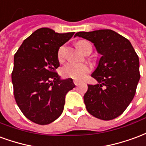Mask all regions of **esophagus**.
Masks as SVG:
<instances>
[{
  "label": "esophagus",
  "mask_w": 146,
  "mask_h": 146,
  "mask_svg": "<svg viewBox=\"0 0 146 146\" xmlns=\"http://www.w3.org/2000/svg\"><path fill=\"white\" fill-rule=\"evenodd\" d=\"M73 83H74L75 86H78V83H79V82L77 80H74L73 81Z\"/></svg>",
  "instance_id": "34e87169"
}]
</instances>
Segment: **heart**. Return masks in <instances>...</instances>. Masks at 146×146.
Returning <instances> with one entry per match:
<instances>
[{"mask_svg":"<svg viewBox=\"0 0 146 146\" xmlns=\"http://www.w3.org/2000/svg\"><path fill=\"white\" fill-rule=\"evenodd\" d=\"M78 49L82 52H85L90 43L86 40H80L77 43ZM65 46H60L57 51V59L60 62L64 60ZM90 72V67L86 64H78V63H68L64 65L61 69V74L64 77L70 78L75 80H82L86 77V75Z\"/></svg>","mask_w":146,"mask_h":146,"instance_id":"b5f03b06","label":"heart"}]
</instances>
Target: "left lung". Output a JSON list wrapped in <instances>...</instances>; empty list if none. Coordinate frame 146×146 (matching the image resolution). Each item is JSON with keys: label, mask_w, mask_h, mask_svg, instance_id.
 Instances as JSON below:
<instances>
[{"label": "left lung", "mask_w": 146, "mask_h": 146, "mask_svg": "<svg viewBox=\"0 0 146 146\" xmlns=\"http://www.w3.org/2000/svg\"><path fill=\"white\" fill-rule=\"evenodd\" d=\"M74 36L93 42L102 55L91 74L98 84L88 85L84 95L86 110L104 121L117 117L135 95L140 78L139 56L128 39L111 29L78 32Z\"/></svg>", "instance_id": "8db88e82"}]
</instances>
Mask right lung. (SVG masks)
Listing matches in <instances>:
<instances>
[{
    "mask_svg": "<svg viewBox=\"0 0 146 146\" xmlns=\"http://www.w3.org/2000/svg\"><path fill=\"white\" fill-rule=\"evenodd\" d=\"M74 32L57 33L41 28L25 39L14 57L11 73L14 96L26 118L49 124L62 113L67 92L74 88L72 78L60 79L57 51Z\"/></svg>",
    "mask_w": 146,
    "mask_h": 146,
    "instance_id": "right-lung-1",
    "label": "right lung"
}]
</instances>
